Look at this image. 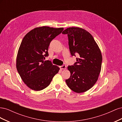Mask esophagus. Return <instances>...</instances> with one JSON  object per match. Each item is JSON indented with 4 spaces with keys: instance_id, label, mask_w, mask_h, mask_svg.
Returning a JSON list of instances; mask_svg holds the SVG:
<instances>
[{
    "instance_id": "obj_1",
    "label": "esophagus",
    "mask_w": 122,
    "mask_h": 122,
    "mask_svg": "<svg viewBox=\"0 0 122 122\" xmlns=\"http://www.w3.org/2000/svg\"><path fill=\"white\" fill-rule=\"evenodd\" d=\"M60 68L61 70H65V69H66V68H67V67H66V65H62L61 66H60Z\"/></svg>"
}]
</instances>
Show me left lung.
I'll list each match as a JSON object with an SVG mask.
<instances>
[{"instance_id":"left-lung-1","label":"left lung","mask_w":122,"mask_h":122,"mask_svg":"<svg viewBox=\"0 0 122 122\" xmlns=\"http://www.w3.org/2000/svg\"><path fill=\"white\" fill-rule=\"evenodd\" d=\"M62 34H67L70 52L79 55L74 66L68 69L71 76L66 80L68 87L77 93L90 90L97 82L101 72L102 56L101 50L93 36L85 29L72 27Z\"/></svg>"}]
</instances>
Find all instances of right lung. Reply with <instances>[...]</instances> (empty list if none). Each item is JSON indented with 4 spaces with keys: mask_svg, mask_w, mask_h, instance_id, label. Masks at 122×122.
I'll return each mask as SVG.
<instances>
[{
    "mask_svg": "<svg viewBox=\"0 0 122 122\" xmlns=\"http://www.w3.org/2000/svg\"><path fill=\"white\" fill-rule=\"evenodd\" d=\"M63 30V27H36L22 41L17 53L16 68L22 80L30 89L39 91L45 88L60 70L44 59L48 55L51 41Z\"/></svg>",
    "mask_w": 122,
    "mask_h": 122,
    "instance_id": "right-lung-1",
    "label": "right lung"
}]
</instances>
